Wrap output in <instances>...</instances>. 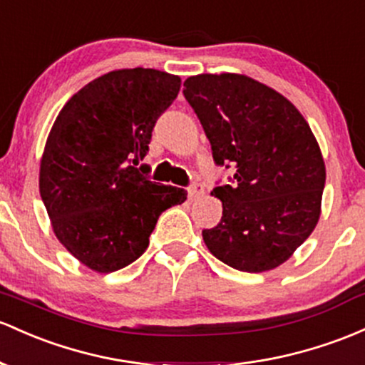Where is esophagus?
<instances>
[{"instance_id":"obj_1","label":"esophagus","mask_w":365,"mask_h":365,"mask_svg":"<svg viewBox=\"0 0 365 365\" xmlns=\"http://www.w3.org/2000/svg\"><path fill=\"white\" fill-rule=\"evenodd\" d=\"M202 194H204V187L201 185V183H192V185L189 187V197L190 199L201 197Z\"/></svg>"}]
</instances>
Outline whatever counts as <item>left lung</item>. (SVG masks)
Here are the masks:
<instances>
[{
	"label": "left lung",
	"mask_w": 365,
	"mask_h": 365,
	"mask_svg": "<svg viewBox=\"0 0 365 365\" xmlns=\"http://www.w3.org/2000/svg\"><path fill=\"white\" fill-rule=\"evenodd\" d=\"M183 86L215 163L235 166L234 185L211 192L223 216L202 230L204 244L235 270L282 265L320 218L326 164L317 138L289 100L250 76L197 74Z\"/></svg>",
	"instance_id": "obj_1"
}]
</instances>
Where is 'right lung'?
<instances>
[{
	"instance_id": "1",
	"label": "right lung",
	"mask_w": 365,
	"mask_h": 365,
	"mask_svg": "<svg viewBox=\"0 0 365 365\" xmlns=\"http://www.w3.org/2000/svg\"><path fill=\"white\" fill-rule=\"evenodd\" d=\"M180 85L163 71H110L72 95L51 126L39 194L60 244L98 274L140 258L159 215L187 199L183 189L158 185L131 166L145 158Z\"/></svg>"
}]
</instances>
